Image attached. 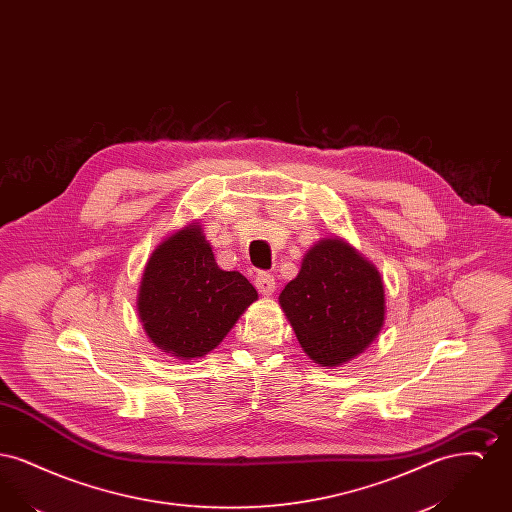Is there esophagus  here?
<instances>
[{
  "instance_id": "esophagus-1",
  "label": "esophagus",
  "mask_w": 512,
  "mask_h": 512,
  "mask_svg": "<svg viewBox=\"0 0 512 512\" xmlns=\"http://www.w3.org/2000/svg\"><path fill=\"white\" fill-rule=\"evenodd\" d=\"M255 288L263 293V295H270V293L274 292V288H276L274 276L268 274V272H259L255 276Z\"/></svg>"
}]
</instances>
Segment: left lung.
<instances>
[{
	"mask_svg": "<svg viewBox=\"0 0 512 512\" xmlns=\"http://www.w3.org/2000/svg\"><path fill=\"white\" fill-rule=\"evenodd\" d=\"M305 353L320 366H340L363 353L384 324L378 270L338 238L320 240L280 293Z\"/></svg>",
	"mask_w": 512,
	"mask_h": 512,
	"instance_id": "1",
	"label": "left lung"
}]
</instances>
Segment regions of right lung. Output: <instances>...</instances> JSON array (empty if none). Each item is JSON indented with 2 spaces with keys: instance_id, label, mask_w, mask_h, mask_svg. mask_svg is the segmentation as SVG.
<instances>
[{
  "instance_id": "add662e5",
  "label": "right lung",
  "mask_w": 512,
  "mask_h": 512,
  "mask_svg": "<svg viewBox=\"0 0 512 512\" xmlns=\"http://www.w3.org/2000/svg\"><path fill=\"white\" fill-rule=\"evenodd\" d=\"M257 299L236 270H222L192 224L159 245L147 261L138 311L147 336L180 359L207 355Z\"/></svg>"
}]
</instances>
